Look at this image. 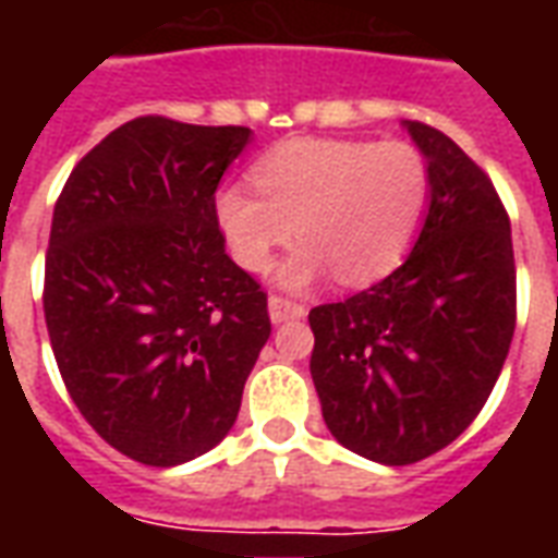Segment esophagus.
Returning a JSON list of instances; mask_svg holds the SVG:
<instances>
[{"mask_svg": "<svg viewBox=\"0 0 558 558\" xmlns=\"http://www.w3.org/2000/svg\"><path fill=\"white\" fill-rule=\"evenodd\" d=\"M307 314V307L292 299H283V295H271L268 299V316L271 323H290V319H302Z\"/></svg>", "mask_w": 558, "mask_h": 558, "instance_id": "esophagus-1", "label": "esophagus"}]
</instances>
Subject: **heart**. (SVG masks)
<instances>
[{"label": "heart", "mask_w": 558, "mask_h": 558, "mask_svg": "<svg viewBox=\"0 0 558 558\" xmlns=\"http://www.w3.org/2000/svg\"><path fill=\"white\" fill-rule=\"evenodd\" d=\"M254 187L218 194V223L247 271H266L278 247L304 242L280 268L307 287L335 268L343 283H371L410 251L430 199L427 158L407 140L299 137L256 160Z\"/></svg>", "instance_id": "1"}]
</instances>
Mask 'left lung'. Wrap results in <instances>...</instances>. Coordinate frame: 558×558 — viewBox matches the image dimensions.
Segmentation results:
<instances>
[{
	"label": "left lung",
	"mask_w": 558,
	"mask_h": 558,
	"mask_svg": "<svg viewBox=\"0 0 558 558\" xmlns=\"http://www.w3.org/2000/svg\"><path fill=\"white\" fill-rule=\"evenodd\" d=\"M430 167V208L386 280L319 304L311 376L343 448L410 466L475 421L517 326L511 220L490 175L442 131L407 122Z\"/></svg>",
	"instance_id": "obj_1"
}]
</instances>
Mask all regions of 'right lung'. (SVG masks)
<instances>
[{"mask_svg":"<svg viewBox=\"0 0 558 558\" xmlns=\"http://www.w3.org/2000/svg\"><path fill=\"white\" fill-rule=\"evenodd\" d=\"M251 128L140 116L92 148L56 199L44 319L92 430L146 466L230 433L268 295L227 256L215 191Z\"/></svg>","mask_w":558,"mask_h":558,"instance_id":"obj_1","label":"right lung"}]
</instances>
